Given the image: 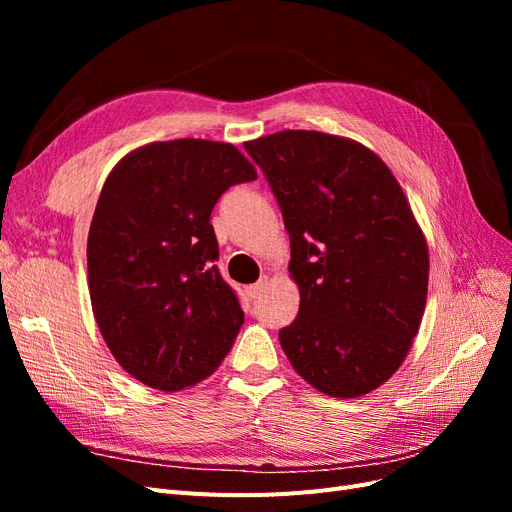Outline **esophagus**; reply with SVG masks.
Masks as SVG:
<instances>
[{"instance_id": "esophagus-1", "label": "esophagus", "mask_w": 512, "mask_h": 512, "mask_svg": "<svg viewBox=\"0 0 512 512\" xmlns=\"http://www.w3.org/2000/svg\"><path fill=\"white\" fill-rule=\"evenodd\" d=\"M265 286H267V277H262V280H258L256 284H252L250 288H247V294H250L252 299H258V297H260V292L265 290Z\"/></svg>"}]
</instances>
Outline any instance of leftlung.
<instances>
[{
	"label": "left lung",
	"instance_id": "8db88e82",
	"mask_svg": "<svg viewBox=\"0 0 512 512\" xmlns=\"http://www.w3.org/2000/svg\"><path fill=\"white\" fill-rule=\"evenodd\" d=\"M290 235L299 314L280 331L297 374L333 397L389 380L421 327L429 256L404 190L363 145L312 130L245 143Z\"/></svg>",
	"mask_w": 512,
	"mask_h": 512
}]
</instances>
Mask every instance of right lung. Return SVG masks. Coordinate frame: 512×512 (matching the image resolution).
<instances>
[{
    "label": "right lung",
    "instance_id": "obj_1",
    "mask_svg": "<svg viewBox=\"0 0 512 512\" xmlns=\"http://www.w3.org/2000/svg\"><path fill=\"white\" fill-rule=\"evenodd\" d=\"M256 170L228 143L177 138L128 153L108 175L87 237L94 316L130 376L158 391L207 378L243 324L209 222Z\"/></svg>",
    "mask_w": 512,
    "mask_h": 512
}]
</instances>
